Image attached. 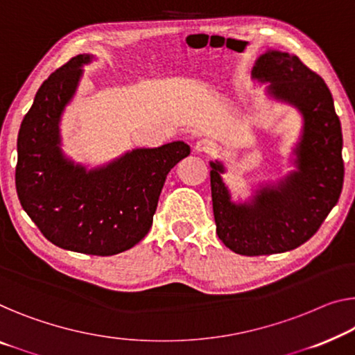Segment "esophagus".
I'll return each instance as SVG.
<instances>
[{"mask_svg": "<svg viewBox=\"0 0 355 355\" xmlns=\"http://www.w3.org/2000/svg\"><path fill=\"white\" fill-rule=\"evenodd\" d=\"M216 150V145L214 144V141H210L207 139H202V140H198L194 144V151L196 153H215Z\"/></svg>", "mask_w": 355, "mask_h": 355, "instance_id": "34e87169", "label": "esophagus"}]
</instances>
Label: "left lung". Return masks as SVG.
<instances>
[{"label":"left lung","instance_id":"1","mask_svg":"<svg viewBox=\"0 0 355 355\" xmlns=\"http://www.w3.org/2000/svg\"><path fill=\"white\" fill-rule=\"evenodd\" d=\"M252 76L269 83L268 94L303 116L295 166L284 180L261 184L247 202L231 200L220 161L210 162L216 234L230 250L258 257L293 250L313 237L340 199L345 180L341 123L330 89L298 57L266 51Z\"/></svg>","mask_w":355,"mask_h":355}]
</instances>
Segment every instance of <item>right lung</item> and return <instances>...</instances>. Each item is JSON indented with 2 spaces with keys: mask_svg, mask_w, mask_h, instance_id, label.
Wrapping results in <instances>:
<instances>
[{
  "mask_svg": "<svg viewBox=\"0 0 355 355\" xmlns=\"http://www.w3.org/2000/svg\"><path fill=\"white\" fill-rule=\"evenodd\" d=\"M92 59L73 57L41 84L20 124L15 188L47 241L65 250L110 257L148 234L167 173L191 150L184 141L137 148L91 171L65 157L59 123L83 65Z\"/></svg>",
  "mask_w": 355,
  "mask_h": 355,
  "instance_id": "add662e5",
  "label": "right lung"
}]
</instances>
